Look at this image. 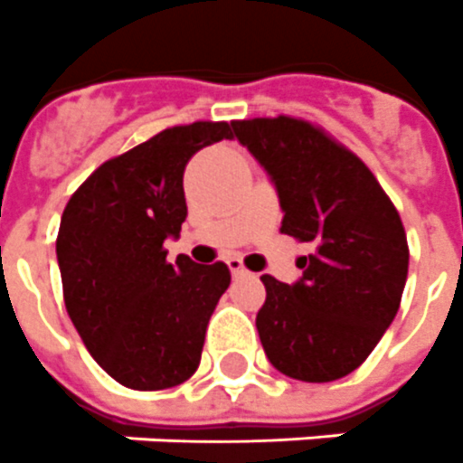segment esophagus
I'll use <instances>...</instances> for the list:
<instances>
[{"label":"esophagus","instance_id":"obj_1","mask_svg":"<svg viewBox=\"0 0 463 463\" xmlns=\"http://www.w3.org/2000/svg\"><path fill=\"white\" fill-rule=\"evenodd\" d=\"M227 265H229V269H232V275H234V277L246 275V265H243V262L239 260V258H229Z\"/></svg>","mask_w":463,"mask_h":463}]
</instances>
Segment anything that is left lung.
<instances>
[{
    "label": "left lung",
    "instance_id": "1",
    "mask_svg": "<svg viewBox=\"0 0 463 463\" xmlns=\"http://www.w3.org/2000/svg\"><path fill=\"white\" fill-rule=\"evenodd\" d=\"M275 181L282 234L313 243L296 284L262 275L255 327L277 371L332 383L371 356L402 303L409 243L394 203L361 157L296 117L232 121Z\"/></svg>",
    "mask_w": 463,
    "mask_h": 463
}]
</instances>
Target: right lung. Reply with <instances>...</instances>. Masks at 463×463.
Instances as JSON below:
<instances>
[{"instance_id":"right-lung-1","label":"right lung","mask_w":463,"mask_h":463,"mask_svg":"<svg viewBox=\"0 0 463 463\" xmlns=\"http://www.w3.org/2000/svg\"><path fill=\"white\" fill-rule=\"evenodd\" d=\"M232 138L227 121L169 127L102 162L66 203L57 260L66 313L85 349L124 387L167 390L201 364L205 330L232 275L224 262L167 260L186 220L184 169Z\"/></svg>"}]
</instances>
